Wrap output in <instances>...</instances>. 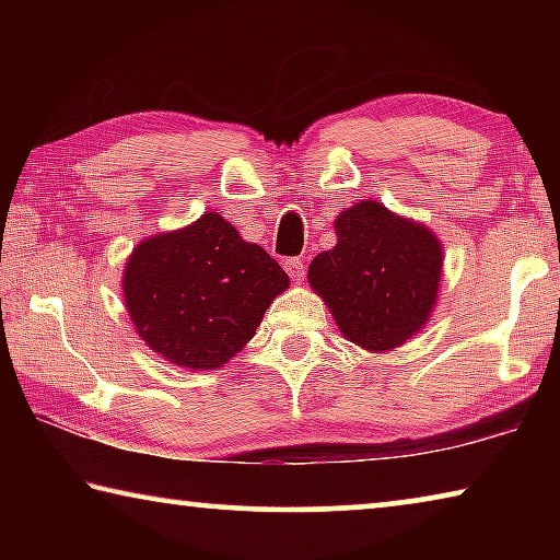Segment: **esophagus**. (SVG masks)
I'll return each mask as SVG.
<instances>
[{
	"label": "esophagus",
	"instance_id": "obj_1",
	"mask_svg": "<svg viewBox=\"0 0 560 560\" xmlns=\"http://www.w3.org/2000/svg\"><path fill=\"white\" fill-rule=\"evenodd\" d=\"M283 269H287V273L293 281H301L303 273H306V264H303V259L299 257H291L287 259V264H283Z\"/></svg>",
	"mask_w": 560,
	"mask_h": 560
}]
</instances>
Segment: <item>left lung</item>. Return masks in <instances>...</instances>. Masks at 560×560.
<instances>
[{"label":"left lung","mask_w":560,"mask_h":560,"mask_svg":"<svg viewBox=\"0 0 560 560\" xmlns=\"http://www.w3.org/2000/svg\"><path fill=\"white\" fill-rule=\"evenodd\" d=\"M338 244L311 261L308 281L328 303L340 334L360 348L390 350L424 326L440 289L442 246L428 226L381 202L348 207Z\"/></svg>","instance_id":"8db88e82"}]
</instances>
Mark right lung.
Listing matches in <instances>:
<instances>
[{
    "label": "right lung",
    "instance_id": "right-lung-1",
    "mask_svg": "<svg viewBox=\"0 0 560 560\" xmlns=\"http://www.w3.org/2000/svg\"><path fill=\"white\" fill-rule=\"evenodd\" d=\"M287 287L277 259L217 212L138 244L122 277L140 338L192 371H214L240 353Z\"/></svg>",
    "mask_w": 560,
    "mask_h": 560
}]
</instances>
